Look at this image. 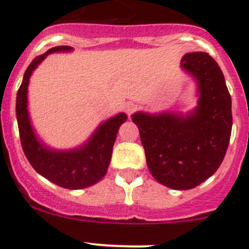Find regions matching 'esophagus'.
Masks as SVG:
<instances>
[{
	"label": "esophagus",
	"instance_id": "1",
	"mask_svg": "<svg viewBox=\"0 0 249 249\" xmlns=\"http://www.w3.org/2000/svg\"><path fill=\"white\" fill-rule=\"evenodd\" d=\"M136 107H137V106L133 102H127L126 105H124V111H126V113L128 114V116H131V114L133 113V111L136 109Z\"/></svg>",
	"mask_w": 249,
	"mask_h": 249
}]
</instances>
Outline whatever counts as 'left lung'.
I'll return each mask as SVG.
<instances>
[{"label": "left lung", "instance_id": "left-lung-1", "mask_svg": "<svg viewBox=\"0 0 249 249\" xmlns=\"http://www.w3.org/2000/svg\"><path fill=\"white\" fill-rule=\"evenodd\" d=\"M181 68L197 86L191 111H138L132 121L140 129L147 166L156 181L172 190L195 188L223 160L232 131V101L224 76L206 52H191Z\"/></svg>", "mask_w": 249, "mask_h": 249}]
</instances>
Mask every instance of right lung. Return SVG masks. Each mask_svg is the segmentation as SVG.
I'll list each match as a JSON object with an SVG mask.
<instances>
[{
  "label": "right lung",
  "mask_w": 249,
  "mask_h": 249,
  "mask_svg": "<svg viewBox=\"0 0 249 249\" xmlns=\"http://www.w3.org/2000/svg\"><path fill=\"white\" fill-rule=\"evenodd\" d=\"M72 51L73 48L70 46H58L37 56L30 63L17 92L16 116L22 148L36 172L59 187L82 190L100 182L107 173L114 141L121 124L127 121V114L121 112L103 121L85 143L74 148H53L37 135L28 112L27 94L31 76L48 54Z\"/></svg>",
  "instance_id": "1"
}]
</instances>
